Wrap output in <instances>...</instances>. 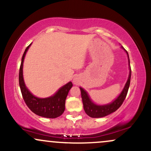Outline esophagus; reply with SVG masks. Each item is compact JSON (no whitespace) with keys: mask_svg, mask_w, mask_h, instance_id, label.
I'll use <instances>...</instances> for the list:
<instances>
[{"mask_svg":"<svg viewBox=\"0 0 151 151\" xmlns=\"http://www.w3.org/2000/svg\"><path fill=\"white\" fill-rule=\"evenodd\" d=\"M74 84H77L78 81H77L76 79H74Z\"/></svg>","mask_w":151,"mask_h":151,"instance_id":"1","label":"esophagus"}]
</instances>
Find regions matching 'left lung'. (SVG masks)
I'll use <instances>...</instances> for the list:
<instances>
[{
  "mask_svg": "<svg viewBox=\"0 0 151 151\" xmlns=\"http://www.w3.org/2000/svg\"><path fill=\"white\" fill-rule=\"evenodd\" d=\"M122 48H124L122 47ZM126 52L127 53L128 58H129V78H128V80L126 81L125 86H124V89L122 90L121 93H120L118 97L113 102H111V104L106 105H97L96 104H94L91 101V99L89 98V95L86 91L84 90L83 88L80 87L81 91V99H82V102H83V106H84V109L85 111L86 114L88 116L91 118H101L106 116L109 115L110 114L113 113V112L116 111L119 107L121 106V104L124 102V99L126 97V95H127L128 91H129V88L130 86V81H131V67H130V60H129V54H128L127 51L124 49Z\"/></svg>",
  "mask_w": 151,
  "mask_h": 151,
  "instance_id": "1",
  "label": "left lung"
}]
</instances>
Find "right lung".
Masks as SVG:
<instances>
[{
	"label": "right lung",
	"mask_w": 151,
	"mask_h": 151,
	"mask_svg": "<svg viewBox=\"0 0 151 151\" xmlns=\"http://www.w3.org/2000/svg\"><path fill=\"white\" fill-rule=\"evenodd\" d=\"M30 45L31 44L27 46L24 52L21 60V65L20 67V72H19V85H20L22 97L26 105L34 114L42 117L55 119L61 116L65 111L66 98L73 84L70 81L67 84L62 86L53 96L47 98H38L31 93L26 87L23 79V74H22L24 58Z\"/></svg>",
	"instance_id": "1"
}]
</instances>
